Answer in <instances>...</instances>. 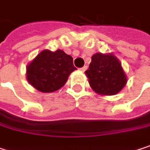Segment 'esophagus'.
<instances>
[{
	"label": "esophagus",
	"instance_id": "1",
	"mask_svg": "<svg viewBox=\"0 0 150 150\" xmlns=\"http://www.w3.org/2000/svg\"><path fill=\"white\" fill-rule=\"evenodd\" d=\"M87 69H88V67H87V66H84V67L81 68V69H80V70H81V72H84V71H86V70H87Z\"/></svg>",
	"mask_w": 150,
	"mask_h": 150
}]
</instances>
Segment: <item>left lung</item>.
Returning a JSON list of instances; mask_svg holds the SVG:
<instances>
[{
	"instance_id": "obj_1",
	"label": "left lung",
	"mask_w": 150,
	"mask_h": 150,
	"mask_svg": "<svg viewBox=\"0 0 150 150\" xmlns=\"http://www.w3.org/2000/svg\"><path fill=\"white\" fill-rule=\"evenodd\" d=\"M89 68L85 71L92 89L102 96H114L127 83L120 61L112 54L96 53L91 58Z\"/></svg>"
}]
</instances>
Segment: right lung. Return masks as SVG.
<instances>
[{
	"label": "right lung",
	"mask_w": 150,
	"mask_h": 150,
	"mask_svg": "<svg viewBox=\"0 0 150 150\" xmlns=\"http://www.w3.org/2000/svg\"><path fill=\"white\" fill-rule=\"evenodd\" d=\"M75 69L71 55L61 49H44L27 66V80L42 93L54 92L64 86Z\"/></svg>",
	"instance_id": "obj_1"
}]
</instances>
